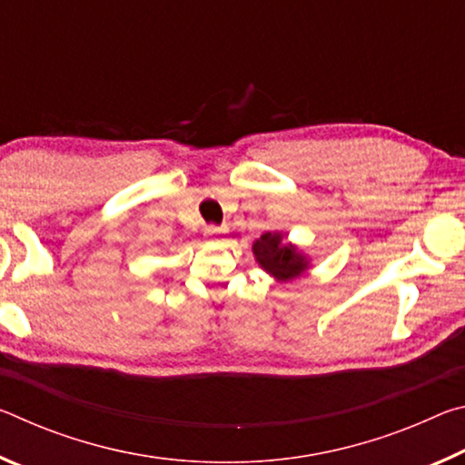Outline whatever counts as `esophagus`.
Segmentation results:
<instances>
[{
    "label": "esophagus",
    "mask_w": 465,
    "mask_h": 465,
    "mask_svg": "<svg viewBox=\"0 0 465 465\" xmlns=\"http://www.w3.org/2000/svg\"><path fill=\"white\" fill-rule=\"evenodd\" d=\"M225 233H227V227H215V225L207 227L209 240H213V242H219V238H222V235H225Z\"/></svg>",
    "instance_id": "esophagus-1"
}]
</instances>
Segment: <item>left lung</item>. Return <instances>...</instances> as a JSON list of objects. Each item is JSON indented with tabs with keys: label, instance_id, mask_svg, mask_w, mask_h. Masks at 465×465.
<instances>
[{
	"label": "left lung",
	"instance_id": "left-lung-1",
	"mask_svg": "<svg viewBox=\"0 0 465 465\" xmlns=\"http://www.w3.org/2000/svg\"><path fill=\"white\" fill-rule=\"evenodd\" d=\"M285 238L282 232H266L252 243L258 266L277 282H291L312 269V258Z\"/></svg>",
	"mask_w": 465,
	"mask_h": 465
}]
</instances>
